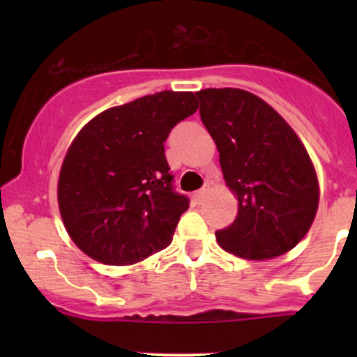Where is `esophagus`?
I'll list each match as a JSON object with an SVG mask.
<instances>
[{
    "label": "esophagus",
    "instance_id": "esophagus-1",
    "mask_svg": "<svg viewBox=\"0 0 357 357\" xmlns=\"http://www.w3.org/2000/svg\"><path fill=\"white\" fill-rule=\"evenodd\" d=\"M207 192H208V188H202V190H199V192H195L193 199H195L197 204H202V202H204L205 197H207Z\"/></svg>",
    "mask_w": 357,
    "mask_h": 357
}]
</instances>
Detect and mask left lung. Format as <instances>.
<instances>
[{"label":"left lung","mask_w":357,"mask_h":357,"mask_svg":"<svg viewBox=\"0 0 357 357\" xmlns=\"http://www.w3.org/2000/svg\"><path fill=\"white\" fill-rule=\"evenodd\" d=\"M200 117L219 152L226 186L238 200L219 247L248 261L278 257L311 228L319 204L314 164L289 122L238 88L200 89Z\"/></svg>","instance_id":"8db88e82"}]
</instances>
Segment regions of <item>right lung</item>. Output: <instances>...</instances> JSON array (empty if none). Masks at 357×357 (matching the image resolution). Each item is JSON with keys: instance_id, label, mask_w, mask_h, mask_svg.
<instances>
[{"instance_id": "obj_1", "label": "right lung", "mask_w": 357, "mask_h": 357, "mask_svg": "<svg viewBox=\"0 0 357 357\" xmlns=\"http://www.w3.org/2000/svg\"><path fill=\"white\" fill-rule=\"evenodd\" d=\"M199 109L195 93L160 91L93 117L68 146L59 208L86 255L131 266L172 242L190 200L172 190L164 142Z\"/></svg>"}]
</instances>
